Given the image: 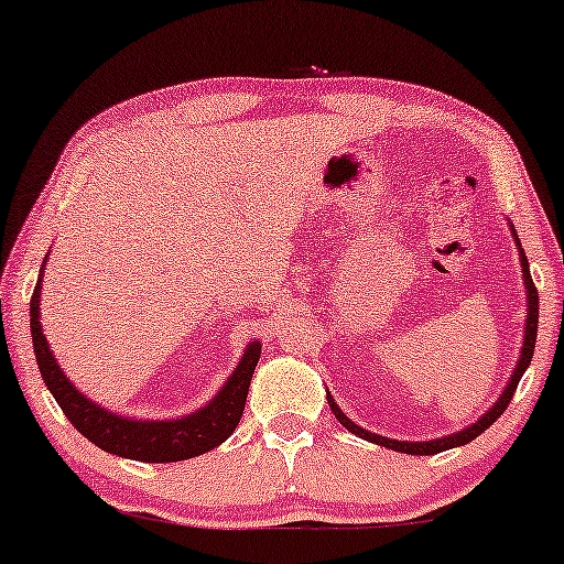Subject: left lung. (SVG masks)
Segmentation results:
<instances>
[{"label":"left lung","mask_w":564,"mask_h":564,"mask_svg":"<svg viewBox=\"0 0 564 564\" xmlns=\"http://www.w3.org/2000/svg\"><path fill=\"white\" fill-rule=\"evenodd\" d=\"M513 240H517L519 245V252H521V268H523V283H527V299H529V308H527V327H523V347H521V355H519V362L517 368H513V376L509 380V386L503 388V393L498 395V401L494 403V409H488L486 414H482L478 422L467 426V430L463 432H455V434H447V437L442 440H430V442H399V440H388V437H380V434H372L368 430H362V426H358L355 422H350L343 411H339V406L335 403V399L327 393V401H329V409L335 411L337 422L345 426V430H350L352 434H358V437L368 440V442H376V444H383V447L388 449H395V452H406V455H437V452H444V449H452V447H459V444H467L473 442L475 437H480L482 432L488 430L490 424L496 422L498 416L503 414L506 409H509V403L513 399V391H517L519 380L523 372H527L529 362H531V355H534V345H536V324H539V293H536V285L534 281H531V273H529V260L527 256H523V248L519 242L517 232H513Z\"/></svg>","instance_id":"8db88e82"}]
</instances>
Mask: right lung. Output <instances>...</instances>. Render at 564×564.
Here are the masks:
<instances>
[{
  "instance_id": "add662e5",
  "label": "right lung",
  "mask_w": 564,
  "mask_h": 564,
  "mask_svg": "<svg viewBox=\"0 0 564 564\" xmlns=\"http://www.w3.org/2000/svg\"><path fill=\"white\" fill-rule=\"evenodd\" d=\"M43 271L45 265L41 268V279H37L33 299H30V332H33L35 360L47 391L53 393L63 414L86 440L117 457L140 459V463H178V459L204 455L235 432L245 411V401H248L252 372H256L260 360V343L248 345L240 365L221 386V391L194 414L171 419V422H142V419L112 414L74 388V383L61 372V365L55 362L51 347L45 343L41 327Z\"/></svg>"
}]
</instances>
